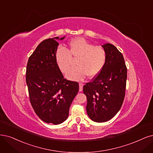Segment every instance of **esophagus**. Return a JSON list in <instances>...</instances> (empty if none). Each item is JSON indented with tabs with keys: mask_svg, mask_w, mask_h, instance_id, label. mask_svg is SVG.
<instances>
[{
	"mask_svg": "<svg viewBox=\"0 0 153 153\" xmlns=\"http://www.w3.org/2000/svg\"><path fill=\"white\" fill-rule=\"evenodd\" d=\"M79 91H82L84 84L82 83H79Z\"/></svg>",
	"mask_w": 153,
	"mask_h": 153,
	"instance_id": "34e87169",
	"label": "esophagus"
}]
</instances>
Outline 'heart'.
I'll return each instance as SVG.
<instances>
[{
	"instance_id": "obj_1",
	"label": "heart",
	"mask_w": 153,
	"mask_h": 153,
	"mask_svg": "<svg viewBox=\"0 0 153 153\" xmlns=\"http://www.w3.org/2000/svg\"><path fill=\"white\" fill-rule=\"evenodd\" d=\"M55 59L62 73L69 71L72 59H77V67L71 69L65 76L70 80L81 81L87 76L93 78L99 74L105 65L107 54L103 47L95 46L83 38H77L71 40L65 49L58 48Z\"/></svg>"
}]
</instances>
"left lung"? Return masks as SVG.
Listing matches in <instances>:
<instances>
[{
  "mask_svg": "<svg viewBox=\"0 0 153 153\" xmlns=\"http://www.w3.org/2000/svg\"><path fill=\"white\" fill-rule=\"evenodd\" d=\"M105 65L91 82L83 86L87 97L86 111L94 122H104L120 110L125 98L127 69L123 55L114 45L106 43Z\"/></svg>",
  "mask_w": 153,
  "mask_h": 153,
  "instance_id": "left-lung-1",
  "label": "left lung"
}]
</instances>
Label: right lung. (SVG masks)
I'll return each mask as SVG.
<instances>
[{
    "label": "right lung",
    "mask_w": 153,
    "mask_h": 153,
    "mask_svg": "<svg viewBox=\"0 0 153 153\" xmlns=\"http://www.w3.org/2000/svg\"><path fill=\"white\" fill-rule=\"evenodd\" d=\"M65 38H61L62 40ZM59 37L45 39L27 61L26 81L30 100L42 120L57 125L69 116V108L79 91L77 82L67 80L56 64Z\"/></svg>",
    "instance_id": "obj_1"
}]
</instances>
